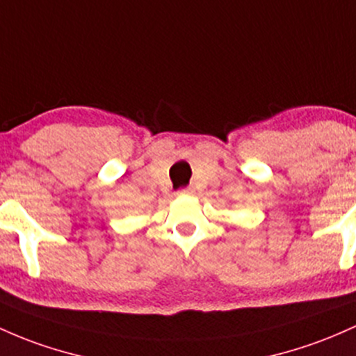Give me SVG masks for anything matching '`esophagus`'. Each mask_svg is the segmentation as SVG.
I'll list each match as a JSON object with an SVG mask.
<instances>
[{
	"instance_id": "esophagus-1",
	"label": "esophagus",
	"mask_w": 356,
	"mask_h": 356,
	"mask_svg": "<svg viewBox=\"0 0 356 356\" xmlns=\"http://www.w3.org/2000/svg\"><path fill=\"white\" fill-rule=\"evenodd\" d=\"M193 193V189H191V187H186V189H181V193L179 194H191Z\"/></svg>"
}]
</instances>
